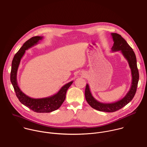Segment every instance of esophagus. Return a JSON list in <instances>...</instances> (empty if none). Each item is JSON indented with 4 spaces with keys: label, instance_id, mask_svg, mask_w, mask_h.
Instances as JSON below:
<instances>
[{
    "label": "esophagus",
    "instance_id": "34e87169",
    "mask_svg": "<svg viewBox=\"0 0 147 147\" xmlns=\"http://www.w3.org/2000/svg\"><path fill=\"white\" fill-rule=\"evenodd\" d=\"M81 75H83V76H84V75H84V74H83V73H82V74H81Z\"/></svg>",
    "mask_w": 147,
    "mask_h": 147
}]
</instances>
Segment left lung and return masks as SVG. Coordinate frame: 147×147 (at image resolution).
Wrapping results in <instances>:
<instances>
[{"label": "left lung", "instance_id": "8db88e82", "mask_svg": "<svg viewBox=\"0 0 147 147\" xmlns=\"http://www.w3.org/2000/svg\"><path fill=\"white\" fill-rule=\"evenodd\" d=\"M114 41L113 46L111 48L113 52L121 51L123 57L128 62L131 74V83L130 88L126 95L121 99L110 103H105L98 101L92 96L89 85L86 84L85 90V98L87 103L94 109L104 112H114L117 111L127 103L133 98L137 90L139 79V74L137 66L136 57L132 48L129 45L127 42L117 33H111Z\"/></svg>", "mask_w": 147, "mask_h": 147}]
</instances>
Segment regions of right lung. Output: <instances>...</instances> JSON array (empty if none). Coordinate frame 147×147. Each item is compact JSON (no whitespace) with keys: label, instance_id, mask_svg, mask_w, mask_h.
Here are the masks:
<instances>
[{"label":"right lung","instance_id":"right-lung-1","mask_svg":"<svg viewBox=\"0 0 147 147\" xmlns=\"http://www.w3.org/2000/svg\"><path fill=\"white\" fill-rule=\"evenodd\" d=\"M42 36H35L26 41L18 52L15 55L11 65L10 80L19 100L25 106L36 113H49L58 109L64 102L67 90L73 81L64 85L55 94L42 98H33L26 95L20 88L17 82V72L21 59L26 50L37 45L42 40Z\"/></svg>","mask_w":147,"mask_h":147}]
</instances>
